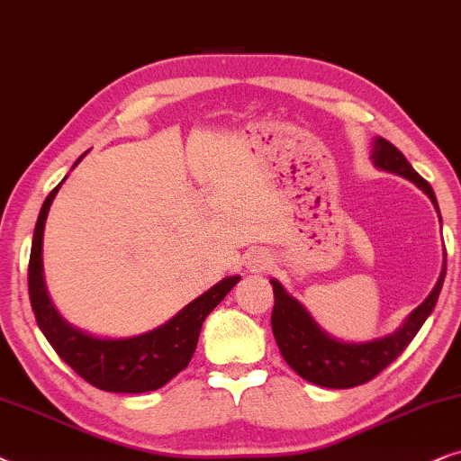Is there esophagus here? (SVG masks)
Returning a JSON list of instances; mask_svg holds the SVG:
<instances>
[{
    "instance_id": "1",
    "label": "esophagus",
    "mask_w": 461,
    "mask_h": 461,
    "mask_svg": "<svg viewBox=\"0 0 461 461\" xmlns=\"http://www.w3.org/2000/svg\"><path fill=\"white\" fill-rule=\"evenodd\" d=\"M249 267L253 269V272H259V269H266V267H267V259H266V255L255 253V255L250 257V259H249Z\"/></svg>"
}]
</instances>
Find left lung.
<instances>
[{
  "instance_id": "1",
  "label": "left lung",
  "mask_w": 461,
  "mask_h": 461,
  "mask_svg": "<svg viewBox=\"0 0 461 461\" xmlns=\"http://www.w3.org/2000/svg\"><path fill=\"white\" fill-rule=\"evenodd\" d=\"M371 159L377 168L413 181L432 200V204L438 211L437 195H434L430 183L415 173L413 167L407 162V158L390 140L382 137L373 140ZM445 272L447 257L437 286L423 299L421 305H417L411 312L407 321L402 322V327L396 329L392 335L363 343L339 341L324 333L314 322V318L310 316V312L297 299L291 297L278 280H269L274 286L272 330L282 358L286 360L288 366L297 375H302L316 385H322V388L343 390L371 382L373 377L379 375L385 366L394 363L398 356L404 352V348L413 341V337L421 329V324L426 322V318L432 314L434 305L438 302L440 288H443Z\"/></svg>"
}]
</instances>
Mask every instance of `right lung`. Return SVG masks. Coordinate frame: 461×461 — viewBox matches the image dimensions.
Here are the masks:
<instances>
[{
	"label": "right lung",
	"instance_id": "right-lung-1",
	"mask_svg": "<svg viewBox=\"0 0 461 461\" xmlns=\"http://www.w3.org/2000/svg\"><path fill=\"white\" fill-rule=\"evenodd\" d=\"M82 158L84 156H79V159ZM63 181L52 189L41 204L33 231V244H31L29 299L38 327L50 341L54 352L79 377L98 390L140 394V392L162 388L189 365L195 346H198L202 322L240 282V276H227L198 299H194L192 303H187L179 314L164 322L162 327L147 330L143 335L109 339V337H95L84 333L82 329L71 327L48 297L44 263H41L46 217Z\"/></svg>",
	"mask_w": 461,
	"mask_h": 461
}]
</instances>
